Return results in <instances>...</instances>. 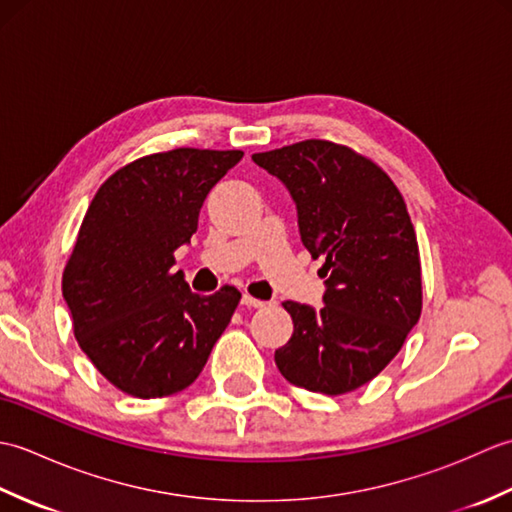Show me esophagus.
I'll return each instance as SVG.
<instances>
[{"mask_svg": "<svg viewBox=\"0 0 512 512\" xmlns=\"http://www.w3.org/2000/svg\"><path fill=\"white\" fill-rule=\"evenodd\" d=\"M242 306H246V308H264L266 301L255 299V297H250V295H244L242 297Z\"/></svg>", "mask_w": 512, "mask_h": 512, "instance_id": "1", "label": "esophagus"}]
</instances>
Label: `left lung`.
<instances>
[{"mask_svg": "<svg viewBox=\"0 0 512 512\" xmlns=\"http://www.w3.org/2000/svg\"><path fill=\"white\" fill-rule=\"evenodd\" d=\"M253 160L288 189L303 246L325 259L323 306L284 303L295 332L275 363L292 385L345 394L383 372L420 319V257L405 200L372 160L328 140Z\"/></svg>", "mask_w": 512, "mask_h": 512, "instance_id": "8db88e82", "label": "left lung"}]
</instances>
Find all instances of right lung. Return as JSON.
Wrapping results in <instances>:
<instances>
[{
  "label": "right lung",
  "mask_w": 512,
  "mask_h": 512,
  "mask_svg": "<svg viewBox=\"0 0 512 512\" xmlns=\"http://www.w3.org/2000/svg\"><path fill=\"white\" fill-rule=\"evenodd\" d=\"M244 151L173 149L118 169L96 191L63 273L74 336L114 387L162 398L200 376L239 290L189 288L173 250L191 244L206 195Z\"/></svg>",
  "instance_id": "add662e5"
}]
</instances>
